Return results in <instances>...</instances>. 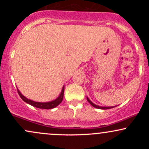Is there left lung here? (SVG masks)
Wrapping results in <instances>:
<instances>
[{"instance_id":"left-lung-1","label":"left lung","mask_w":149,"mask_h":149,"mask_svg":"<svg viewBox=\"0 0 149 149\" xmlns=\"http://www.w3.org/2000/svg\"><path fill=\"white\" fill-rule=\"evenodd\" d=\"M87 100L88 101V102L90 103L91 105L92 106V107H94L95 108H97V109H111V108H113V107H99V106L97 105H95V104H93L92 102L90 101L89 99L87 97Z\"/></svg>"}]
</instances>
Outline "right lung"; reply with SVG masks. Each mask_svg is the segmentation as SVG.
Instances as JSON below:
<instances>
[{
  "mask_svg": "<svg viewBox=\"0 0 149 149\" xmlns=\"http://www.w3.org/2000/svg\"><path fill=\"white\" fill-rule=\"evenodd\" d=\"M17 92L19 95V97H21L22 100L23 101H24L25 102H26L27 104H30V105L33 106L34 107L38 108V109H53V108H55L56 107H57L59 104L62 102L63 100V97H64V87H63L62 90H61V92L59 95V97L57 99H56L55 100L52 101V102H44V103H42V102H34V101L28 100L27 98H26L24 96L22 95L21 92L19 91V90H17Z\"/></svg>",
  "mask_w": 149,
  "mask_h": 149,
  "instance_id": "add662e5",
  "label": "right lung"
}]
</instances>
